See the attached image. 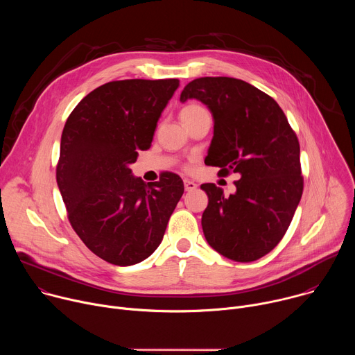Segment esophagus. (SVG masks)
I'll list each match as a JSON object with an SVG mask.
<instances>
[{
    "mask_svg": "<svg viewBox=\"0 0 355 355\" xmlns=\"http://www.w3.org/2000/svg\"><path fill=\"white\" fill-rule=\"evenodd\" d=\"M184 187H185V191H193L196 188V184L193 181H189V180H185L184 181Z\"/></svg>",
    "mask_w": 355,
    "mask_h": 355,
    "instance_id": "esophagus-1",
    "label": "esophagus"
}]
</instances>
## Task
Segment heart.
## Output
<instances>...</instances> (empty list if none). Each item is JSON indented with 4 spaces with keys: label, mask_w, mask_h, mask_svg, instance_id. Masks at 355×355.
I'll return each mask as SVG.
<instances>
[{
    "label": "heart",
    "mask_w": 355,
    "mask_h": 355,
    "mask_svg": "<svg viewBox=\"0 0 355 355\" xmlns=\"http://www.w3.org/2000/svg\"><path fill=\"white\" fill-rule=\"evenodd\" d=\"M204 112H208L204 107H200V105H198V104H188V105H185V107L181 110L180 116H181V121L184 122V121L192 119V118H195L196 115L204 114Z\"/></svg>",
    "instance_id": "b5f03b06"
}]
</instances>
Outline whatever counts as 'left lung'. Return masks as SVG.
<instances>
[{"instance_id":"left-lung-1","label":"left lung","mask_w":355,"mask_h":355,"mask_svg":"<svg viewBox=\"0 0 355 355\" xmlns=\"http://www.w3.org/2000/svg\"><path fill=\"white\" fill-rule=\"evenodd\" d=\"M189 98L208 105L215 119L208 166L241 177L229 196L215 184L200 185L209 198L205 239L233 261H256L282 240L303 192L296 133L277 101L243 80L196 78L180 99Z\"/></svg>"}]
</instances>
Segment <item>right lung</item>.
Returning a JSON list of instances; mask_svg holds the SVG:
<instances>
[{
  "mask_svg": "<svg viewBox=\"0 0 355 355\" xmlns=\"http://www.w3.org/2000/svg\"><path fill=\"white\" fill-rule=\"evenodd\" d=\"M180 80L110 81L85 95L66 121L56 180L83 243L114 266L146 260L163 240L184 193L174 173L144 184L129 168L151 146Z\"/></svg>",
  "mask_w": 355,
  "mask_h": 355,
  "instance_id": "obj_1",
  "label": "right lung"
}]
</instances>
